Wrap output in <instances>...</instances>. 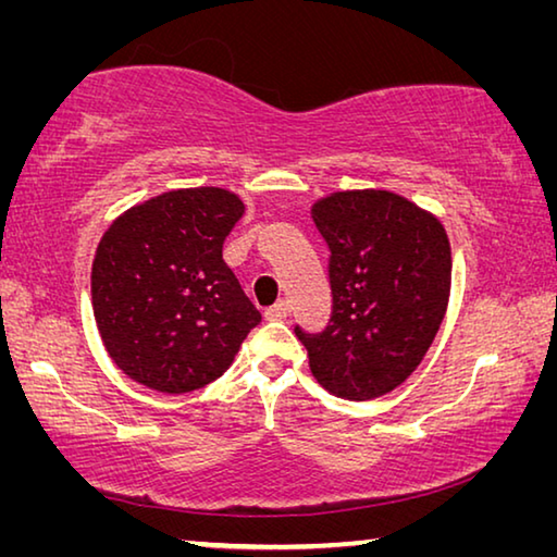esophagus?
<instances>
[{"mask_svg":"<svg viewBox=\"0 0 557 557\" xmlns=\"http://www.w3.org/2000/svg\"><path fill=\"white\" fill-rule=\"evenodd\" d=\"M287 314H289V301L287 299H280L277 305H272L265 312L268 319H287Z\"/></svg>","mask_w":557,"mask_h":557,"instance_id":"esophagus-1","label":"esophagus"}]
</instances>
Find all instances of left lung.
<instances>
[{
  "label": "left lung",
  "mask_w": 557,
  "mask_h": 557,
  "mask_svg": "<svg viewBox=\"0 0 557 557\" xmlns=\"http://www.w3.org/2000/svg\"><path fill=\"white\" fill-rule=\"evenodd\" d=\"M329 245L332 317L295 326L322 388L346 400L391 393L418 369L445 319L451 250L435 215L393 191H336L312 206Z\"/></svg>",
  "instance_id": "8db88e82"
}]
</instances>
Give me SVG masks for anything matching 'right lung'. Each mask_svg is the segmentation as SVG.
Masks as SVG:
<instances>
[{"instance_id": "right-lung-1", "label": "right lung", "mask_w": 557, "mask_h": 557, "mask_svg": "<svg viewBox=\"0 0 557 557\" xmlns=\"http://www.w3.org/2000/svg\"><path fill=\"white\" fill-rule=\"evenodd\" d=\"M245 211L215 186L176 188L112 221L92 260V314L132 381L191 393L221 379L260 312L223 262Z\"/></svg>"}]
</instances>
